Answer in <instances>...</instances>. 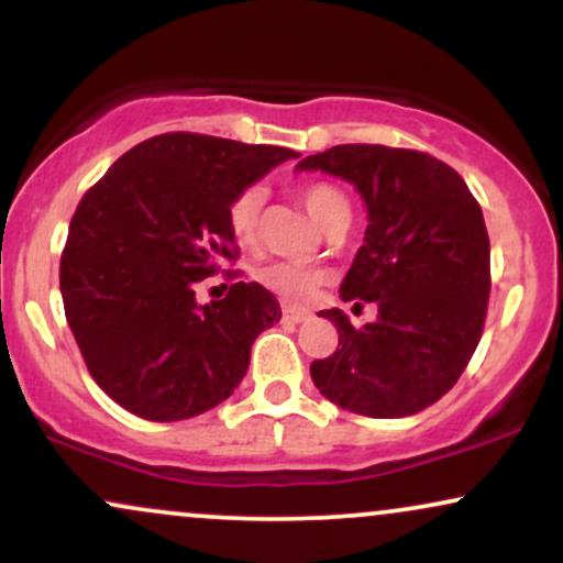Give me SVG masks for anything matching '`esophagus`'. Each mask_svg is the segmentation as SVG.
<instances>
[{
	"label": "esophagus",
	"mask_w": 563,
	"mask_h": 563,
	"mask_svg": "<svg viewBox=\"0 0 563 563\" xmlns=\"http://www.w3.org/2000/svg\"><path fill=\"white\" fill-rule=\"evenodd\" d=\"M283 320H286V322H303V320H309V309L283 307Z\"/></svg>",
	"instance_id": "1"
}]
</instances>
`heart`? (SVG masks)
<instances>
[{
  "label": "heart",
  "instance_id": "heart-1",
  "mask_svg": "<svg viewBox=\"0 0 563 563\" xmlns=\"http://www.w3.org/2000/svg\"><path fill=\"white\" fill-rule=\"evenodd\" d=\"M296 196H299L303 209L312 214V219L322 230L331 232L333 228H339V224H349L352 206H349V198L335 185L303 183L296 187ZM262 206V187H245V190H241L230 200L228 224L232 238L241 245H254L256 238H260ZM325 269L303 267V264L290 262H269L254 269V280L260 283L264 290H269V294H275L277 299H283L286 303L309 301L318 294L322 283H325Z\"/></svg>",
  "mask_w": 563,
  "mask_h": 563
}]
</instances>
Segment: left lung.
<instances>
[{
    "mask_svg": "<svg viewBox=\"0 0 563 563\" xmlns=\"http://www.w3.org/2000/svg\"><path fill=\"white\" fill-rule=\"evenodd\" d=\"M299 169L335 174L365 198V245L341 299L378 303L365 328L341 309L320 312L341 349L309 367L314 386L357 416L426 410L455 386L484 331L493 277L479 203L452 166L407 147L335 145Z\"/></svg>",
    "mask_w": 563,
    "mask_h": 563,
    "instance_id": "1",
    "label": "left lung"
}]
</instances>
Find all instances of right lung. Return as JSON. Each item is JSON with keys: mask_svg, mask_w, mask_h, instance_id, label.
Segmentation results:
<instances>
[{"mask_svg": "<svg viewBox=\"0 0 563 563\" xmlns=\"http://www.w3.org/2000/svg\"><path fill=\"white\" fill-rule=\"evenodd\" d=\"M296 156L169 132L140 142L84 192L60 256V294L89 376L113 402L166 423L238 389L251 344L280 320V303L260 283L235 280L203 307L196 290L238 260L230 200Z\"/></svg>", "mask_w": 563, "mask_h": 563, "instance_id": "right-lung-1", "label": "right lung"}]
</instances>
